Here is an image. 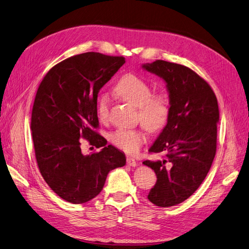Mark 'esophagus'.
<instances>
[{
    "label": "esophagus",
    "mask_w": 249,
    "mask_h": 249,
    "mask_svg": "<svg viewBox=\"0 0 249 249\" xmlns=\"http://www.w3.org/2000/svg\"><path fill=\"white\" fill-rule=\"evenodd\" d=\"M126 164L129 165V166H132V167H135L137 165V162L135 159H133V158L131 157H127L126 158Z\"/></svg>",
    "instance_id": "esophagus-1"
}]
</instances>
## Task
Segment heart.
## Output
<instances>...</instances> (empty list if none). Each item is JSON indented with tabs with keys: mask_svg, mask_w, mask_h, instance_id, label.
<instances>
[{
	"mask_svg": "<svg viewBox=\"0 0 249 249\" xmlns=\"http://www.w3.org/2000/svg\"><path fill=\"white\" fill-rule=\"evenodd\" d=\"M115 93L124 101L138 108V119L150 132H158L166 124L169 116V102L166 95L153 94L147 83L136 74H125L114 88ZM100 119L107 120L110 113V101L106 94L100 96L96 104ZM144 127L125 130L119 129L110 135V141L126 154L137 153L146 141Z\"/></svg>",
	"mask_w": 249,
	"mask_h": 249,
	"instance_id": "1",
	"label": "heart"
}]
</instances>
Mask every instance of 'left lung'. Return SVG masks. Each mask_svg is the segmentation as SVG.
<instances>
[{
    "label": "left lung",
    "instance_id": "8db88e82",
    "mask_svg": "<svg viewBox=\"0 0 249 249\" xmlns=\"http://www.w3.org/2000/svg\"><path fill=\"white\" fill-rule=\"evenodd\" d=\"M142 69L162 78L169 93L167 124L148 149L166 156L143 162L157 176L147 198L168 208L189 198L207 177L216 154L219 109L212 88L189 67L156 60Z\"/></svg>",
    "mask_w": 249,
    "mask_h": 249
}]
</instances>
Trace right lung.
Masks as SVG:
<instances>
[{
    "label": "right lung",
    "instance_id": "1",
    "mask_svg": "<svg viewBox=\"0 0 249 249\" xmlns=\"http://www.w3.org/2000/svg\"><path fill=\"white\" fill-rule=\"evenodd\" d=\"M125 62L124 57L88 52L56 64L44 76L32 109L37 165L51 189L71 203H84L103 190L108 173L125 165V156L94 129L101 88ZM81 138L103 146L83 155Z\"/></svg>",
    "mask_w": 249,
    "mask_h": 249
}]
</instances>
